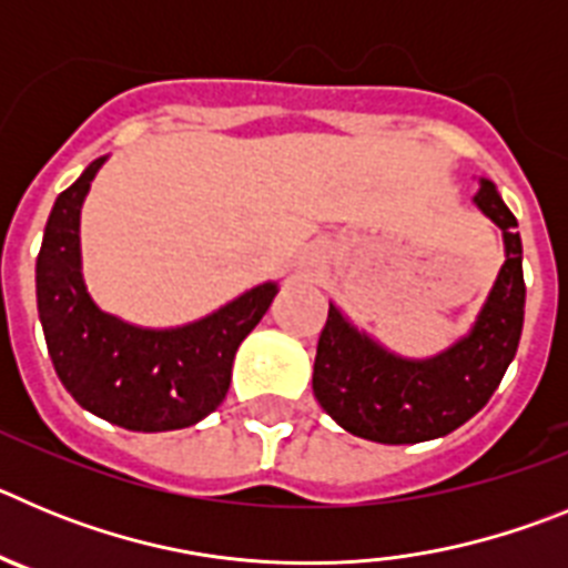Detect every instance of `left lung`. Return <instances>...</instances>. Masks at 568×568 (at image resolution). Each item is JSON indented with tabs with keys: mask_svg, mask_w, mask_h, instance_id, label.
<instances>
[{
	"mask_svg": "<svg viewBox=\"0 0 568 568\" xmlns=\"http://www.w3.org/2000/svg\"><path fill=\"white\" fill-rule=\"evenodd\" d=\"M475 204L504 230L506 261L464 341L429 361H406L361 335L329 304L313 366V393L346 433L378 444H418L449 435L484 409L520 344L526 307L518 219L495 184Z\"/></svg>",
	"mask_w": 568,
	"mask_h": 568,
	"instance_id": "obj_1",
	"label": "left lung"
}]
</instances>
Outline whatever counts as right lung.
Masks as SVG:
<instances>
[{
	"label": "right lung",
	"mask_w": 568,
	"mask_h": 568,
	"mask_svg": "<svg viewBox=\"0 0 568 568\" xmlns=\"http://www.w3.org/2000/svg\"><path fill=\"white\" fill-rule=\"evenodd\" d=\"M90 164L59 193L37 258V304L59 381L88 413L133 433H168L199 424L230 389L235 349L264 318L275 284H261L227 307L179 329H142L102 313L84 290L79 213Z\"/></svg>",
	"instance_id": "add662e5"
}]
</instances>
